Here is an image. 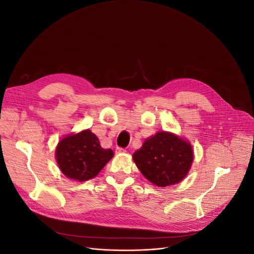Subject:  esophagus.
<instances>
[{
    "label": "esophagus",
    "mask_w": 254,
    "mask_h": 254,
    "mask_svg": "<svg viewBox=\"0 0 254 254\" xmlns=\"http://www.w3.org/2000/svg\"><path fill=\"white\" fill-rule=\"evenodd\" d=\"M115 151H117V153H122V152H125L126 150L122 147H118L117 149H115Z\"/></svg>",
    "instance_id": "1"
}]
</instances>
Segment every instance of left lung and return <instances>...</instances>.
Listing matches in <instances>:
<instances>
[{"instance_id": "obj_1", "label": "left lung", "mask_w": 254, "mask_h": 254, "mask_svg": "<svg viewBox=\"0 0 254 254\" xmlns=\"http://www.w3.org/2000/svg\"><path fill=\"white\" fill-rule=\"evenodd\" d=\"M133 161L146 179L165 188L182 181L193 163L190 142L172 132L159 131L146 139L133 153Z\"/></svg>"}]
</instances>
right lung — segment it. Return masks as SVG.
<instances>
[{
	"label": "right lung",
	"instance_id": "obj_1",
	"mask_svg": "<svg viewBox=\"0 0 254 254\" xmlns=\"http://www.w3.org/2000/svg\"><path fill=\"white\" fill-rule=\"evenodd\" d=\"M112 157L113 150L103 148L98 137L89 129L64 136L56 147L60 171L79 182L96 177Z\"/></svg>",
	"mask_w": 254,
	"mask_h": 254
}]
</instances>
